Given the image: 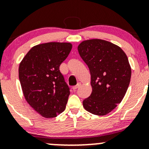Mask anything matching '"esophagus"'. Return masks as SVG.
<instances>
[{
	"instance_id": "34e87169",
	"label": "esophagus",
	"mask_w": 149,
	"mask_h": 149,
	"mask_svg": "<svg viewBox=\"0 0 149 149\" xmlns=\"http://www.w3.org/2000/svg\"><path fill=\"white\" fill-rule=\"evenodd\" d=\"M80 86H81V83L80 82H78L77 85H75V86H74V87H73V89H74V90H75V89H77V88H79V87H80Z\"/></svg>"
}]
</instances>
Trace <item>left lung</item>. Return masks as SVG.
I'll use <instances>...</instances> for the list:
<instances>
[{
    "instance_id": "1",
    "label": "left lung",
    "mask_w": 149,
    "mask_h": 149,
    "mask_svg": "<svg viewBox=\"0 0 149 149\" xmlns=\"http://www.w3.org/2000/svg\"><path fill=\"white\" fill-rule=\"evenodd\" d=\"M78 52L91 74V95L83 101L89 112L103 116L121 103L129 87L132 69L121 47L100 39L84 40Z\"/></svg>"
}]
</instances>
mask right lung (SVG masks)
Here are the masks:
<instances>
[{"mask_svg":"<svg viewBox=\"0 0 149 149\" xmlns=\"http://www.w3.org/2000/svg\"><path fill=\"white\" fill-rule=\"evenodd\" d=\"M72 47L70 42L38 45L20 62L19 79L24 97L43 117H56L66 108L70 92L60 66Z\"/></svg>","mask_w":149,"mask_h":149,"instance_id":"1","label":"right lung"}]
</instances>
